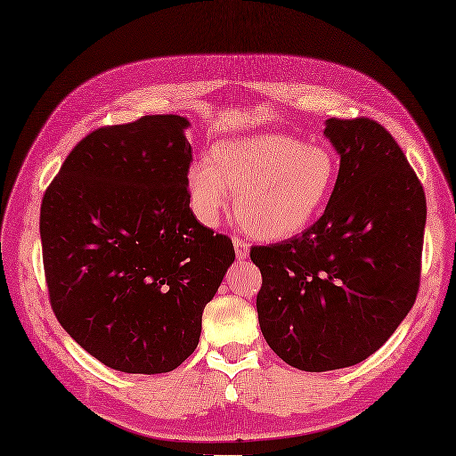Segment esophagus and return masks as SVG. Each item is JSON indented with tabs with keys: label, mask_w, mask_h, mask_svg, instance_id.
Segmentation results:
<instances>
[{
	"label": "esophagus",
	"mask_w": 456,
	"mask_h": 456,
	"mask_svg": "<svg viewBox=\"0 0 456 456\" xmlns=\"http://www.w3.org/2000/svg\"><path fill=\"white\" fill-rule=\"evenodd\" d=\"M232 244H235V254L239 260H247L248 258V242H244L240 237H235L232 239Z\"/></svg>",
	"instance_id": "obj_1"
}]
</instances>
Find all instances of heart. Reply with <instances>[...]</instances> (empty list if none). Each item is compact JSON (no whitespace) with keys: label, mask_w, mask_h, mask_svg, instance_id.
Returning a JSON list of instances; mask_svg holds the SVG:
<instances>
[{"label":"heart","mask_w":456,"mask_h":456,"mask_svg":"<svg viewBox=\"0 0 456 456\" xmlns=\"http://www.w3.org/2000/svg\"><path fill=\"white\" fill-rule=\"evenodd\" d=\"M341 161L328 146L283 133L252 134L214 146L209 163L189 171L196 216L214 224L235 194V216L248 235L281 240L316 219L339 183Z\"/></svg>","instance_id":"b5f03b06"}]
</instances>
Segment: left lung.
<instances>
[{
    "label": "left lung",
    "mask_w": 456,
    "mask_h": 456,
    "mask_svg": "<svg viewBox=\"0 0 456 456\" xmlns=\"http://www.w3.org/2000/svg\"><path fill=\"white\" fill-rule=\"evenodd\" d=\"M341 156L323 216L302 235L252 247L260 330L289 366H354L411 312L422 273L426 194L404 151L368 117L325 123Z\"/></svg>",
    "instance_id": "8db88e82"
}]
</instances>
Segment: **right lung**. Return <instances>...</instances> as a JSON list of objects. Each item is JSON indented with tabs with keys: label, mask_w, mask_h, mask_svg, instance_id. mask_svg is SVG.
<instances>
[{
	"label": "right lung",
	"mask_w": 456,
	"mask_h": 456,
	"mask_svg": "<svg viewBox=\"0 0 456 456\" xmlns=\"http://www.w3.org/2000/svg\"><path fill=\"white\" fill-rule=\"evenodd\" d=\"M189 121L144 115L86 134L45 189L40 239L50 305L102 364L171 371L200 341L202 312L235 262L196 221Z\"/></svg>",
	"instance_id": "add662e5"
}]
</instances>
